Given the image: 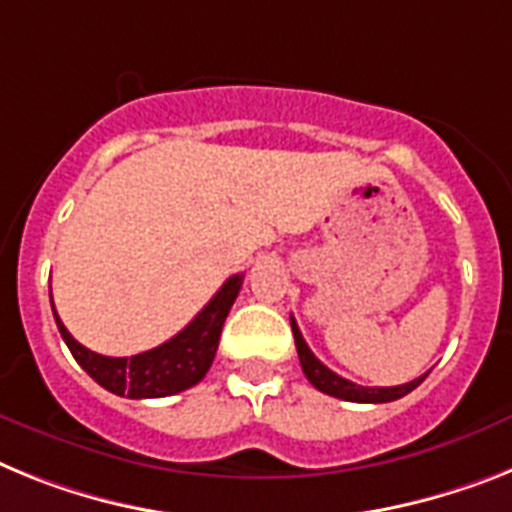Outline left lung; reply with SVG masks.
<instances>
[{
  "label": "left lung",
  "mask_w": 512,
  "mask_h": 512,
  "mask_svg": "<svg viewBox=\"0 0 512 512\" xmlns=\"http://www.w3.org/2000/svg\"><path fill=\"white\" fill-rule=\"evenodd\" d=\"M291 330H294V343H296V351H299V362H302L304 375L307 380L315 385L320 393H328L333 398H341V401H351V403H388V401H398L403 398L406 393H411L414 388H419L424 382V377H416L411 382H403V385H395V388H364V385H356V382L346 380V377L336 375L333 369H328L325 364L317 359L309 346L304 343L302 333L296 328V320L291 317Z\"/></svg>",
  "instance_id": "left-lung-1"
}]
</instances>
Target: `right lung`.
Returning a JSON list of instances; mask_svg holds the SVG:
<instances>
[{"label": "right lung", "instance_id": "1", "mask_svg": "<svg viewBox=\"0 0 512 512\" xmlns=\"http://www.w3.org/2000/svg\"><path fill=\"white\" fill-rule=\"evenodd\" d=\"M239 289H242V276H231L182 333H176L171 341L161 343L156 349L135 356H101L85 349L83 343H77L70 336V330L64 328L54 302H51V309L75 362L101 388L114 395H127V398H163V395L182 393L203 380L216 359L223 322L229 317Z\"/></svg>", "mask_w": 512, "mask_h": 512}]
</instances>
